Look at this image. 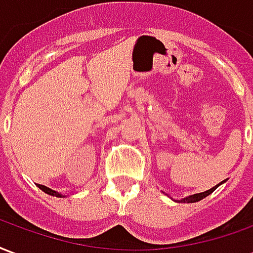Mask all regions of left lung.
I'll list each match as a JSON object with an SVG mask.
<instances>
[{
	"instance_id": "8db88e82",
	"label": "left lung",
	"mask_w": 253,
	"mask_h": 253,
	"mask_svg": "<svg viewBox=\"0 0 253 253\" xmlns=\"http://www.w3.org/2000/svg\"><path fill=\"white\" fill-rule=\"evenodd\" d=\"M219 184H222V181H221ZM219 184H217L215 187H212V188H210V190L205 191V192H201V194H194V195L187 196V198H184V199H181V201H177V202H183V203H194V202L202 201L203 198H206V196L210 195L212 191H215V188H217V187H219Z\"/></svg>"
}]
</instances>
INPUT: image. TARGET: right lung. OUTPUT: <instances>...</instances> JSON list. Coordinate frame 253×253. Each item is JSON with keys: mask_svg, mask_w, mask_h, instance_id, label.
I'll return each mask as SVG.
<instances>
[{"mask_svg": "<svg viewBox=\"0 0 253 253\" xmlns=\"http://www.w3.org/2000/svg\"><path fill=\"white\" fill-rule=\"evenodd\" d=\"M38 187H39V188H41L42 191H44V192H46V194H48V195H52V196H59V198H61V194H58L57 191H52L51 188H47L46 186H42V184H38Z\"/></svg>", "mask_w": 253, "mask_h": 253, "instance_id": "add662e5", "label": "right lung"}]
</instances>
